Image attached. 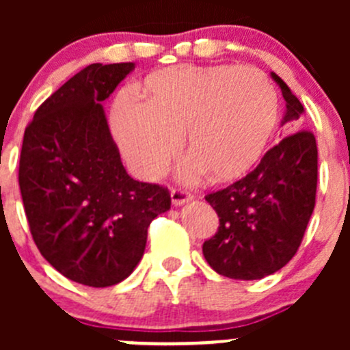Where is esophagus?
Instances as JSON below:
<instances>
[{
    "instance_id": "1",
    "label": "esophagus",
    "mask_w": 350,
    "mask_h": 350,
    "mask_svg": "<svg viewBox=\"0 0 350 350\" xmlns=\"http://www.w3.org/2000/svg\"><path fill=\"white\" fill-rule=\"evenodd\" d=\"M171 200H172V204H174V206H181V204L188 203V201L191 200V195H189L186 189L174 188L171 191Z\"/></svg>"
}]
</instances>
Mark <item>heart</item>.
I'll list each match as a JSON object with an SVG mask.
<instances>
[{
	"label": "heart",
	"instance_id": "obj_1",
	"mask_svg": "<svg viewBox=\"0 0 350 350\" xmlns=\"http://www.w3.org/2000/svg\"><path fill=\"white\" fill-rule=\"evenodd\" d=\"M135 94L137 103L116 101L111 125L146 179L164 174L185 133L186 179L204 172L220 183L241 179L266 152L280 118L276 88L252 66L167 67L149 74Z\"/></svg>",
	"mask_w": 350,
	"mask_h": 350
}]
</instances>
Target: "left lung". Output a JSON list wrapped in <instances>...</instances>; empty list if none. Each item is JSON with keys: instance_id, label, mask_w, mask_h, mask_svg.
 I'll return each instance as SVG.
<instances>
[{"instance_id": "obj_1", "label": "left lung", "mask_w": 350, "mask_h": 350, "mask_svg": "<svg viewBox=\"0 0 350 350\" xmlns=\"http://www.w3.org/2000/svg\"><path fill=\"white\" fill-rule=\"evenodd\" d=\"M286 101L281 125L295 129L305 108L278 74ZM319 150L310 130L271 147L259 165L204 200L217 211V234L203 243L211 269L232 280H260L286 266L298 250L315 208Z\"/></svg>"}]
</instances>
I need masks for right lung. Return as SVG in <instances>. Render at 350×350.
<instances>
[{"mask_svg": "<svg viewBox=\"0 0 350 350\" xmlns=\"http://www.w3.org/2000/svg\"><path fill=\"white\" fill-rule=\"evenodd\" d=\"M133 67L79 70L35 111L20 154V191L35 245L62 276L93 288L132 274L150 221L171 208L167 188L126 174L101 107Z\"/></svg>", "mask_w": 350, "mask_h": 350, "instance_id": "1", "label": "right lung"}]
</instances>
